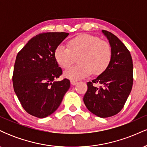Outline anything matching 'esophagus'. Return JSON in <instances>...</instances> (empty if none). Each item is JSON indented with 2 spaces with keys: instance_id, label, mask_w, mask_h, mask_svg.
<instances>
[{
  "instance_id": "1",
  "label": "esophagus",
  "mask_w": 147,
  "mask_h": 147,
  "mask_svg": "<svg viewBox=\"0 0 147 147\" xmlns=\"http://www.w3.org/2000/svg\"><path fill=\"white\" fill-rule=\"evenodd\" d=\"M70 84H71L72 86H74V85H76V84H77V81H75V80H71V81H70Z\"/></svg>"
}]
</instances>
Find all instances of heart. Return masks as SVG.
Instances as JSON below:
<instances>
[{"instance_id": "b5f03b06", "label": "heart", "mask_w": 147, "mask_h": 147, "mask_svg": "<svg viewBox=\"0 0 147 147\" xmlns=\"http://www.w3.org/2000/svg\"><path fill=\"white\" fill-rule=\"evenodd\" d=\"M68 48L59 45L54 51L57 63L63 69L68 68L77 58L78 64L64 72V77L72 80L84 79L93 73L100 75L109 67L112 59V49L107 41L98 36L82 34L69 40Z\"/></svg>"}]
</instances>
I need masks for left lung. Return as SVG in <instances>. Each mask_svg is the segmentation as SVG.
<instances>
[{
	"mask_svg": "<svg viewBox=\"0 0 147 147\" xmlns=\"http://www.w3.org/2000/svg\"><path fill=\"white\" fill-rule=\"evenodd\" d=\"M102 33L112 49V59L105 71L87 83L84 102L92 113L104 118L117 114L123 109L132 89L133 77L129 50L113 34L106 30Z\"/></svg>",
	"mask_w": 147,
	"mask_h": 147,
	"instance_id": "left-lung-1",
	"label": "left lung"
}]
</instances>
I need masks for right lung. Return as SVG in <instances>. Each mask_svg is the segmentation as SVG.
<instances>
[{"mask_svg":"<svg viewBox=\"0 0 147 147\" xmlns=\"http://www.w3.org/2000/svg\"><path fill=\"white\" fill-rule=\"evenodd\" d=\"M68 34H37L16 56L12 77L14 92L25 111L34 117L44 118L53 113L70 86L68 79L56 81L62 70L54 57L56 47Z\"/></svg>","mask_w":147,"mask_h":147,"instance_id":"1","label":"right lung"}]
</instances>
